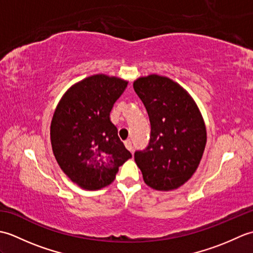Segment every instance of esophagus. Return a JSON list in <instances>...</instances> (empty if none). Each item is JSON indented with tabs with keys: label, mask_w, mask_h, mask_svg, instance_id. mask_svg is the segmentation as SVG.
Instances as JSON below:
<instances>
[{
	"label": "esophagus",
	"mask_w": 253,
	"mask_h": 253,
	"mask_svg": "<svg viewBox=\"0 0 253 253\" xmlns=\"http://www.w3.org/2000/svg\"><path fill=\"white\" fill-rule=\"evenodd\" d=\"M124 144H125V147H126L127 150H129L130 152H132V143H131L129 139H128V140H126V141H124Z\"/></svg>",
	"instance_id": "1"
}]
</instances>
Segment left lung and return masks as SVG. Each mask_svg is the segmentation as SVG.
I'll return each mask as SVG.
<instances>
[{
	"instance_id": "obj_1",
	"label": "left lung",
	"mask_w": 253,
	"mask_h": 253,
	"mask_svg": "<svg viewBox=\"0 0 253 253\" xmlns=\"http://www.w3.org/2000/svg\"><path fill=\"white\" fill-rule=\"evenodd\" d=\"M133 89L151 124L149 146L135 153L146 184L159 191L175 190L197 170L207 144V129L192 96L169 77H139Z\"/></svg>"
}]
</instances>
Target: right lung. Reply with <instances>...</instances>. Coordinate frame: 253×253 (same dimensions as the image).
<instances>
[{
	"label": "right lung",
	"mask_w": 253,
	"mask_h": 253,
	"mask_svg": "<svg viewBox=\"0 0 253 253\" xmlns=\"http://www.w3.org/2000/svg\"><path fill=\"white\" fill-rule=\"evenodd\" d=\"M127 80L96 74L73 84L58 102L50 136L57 164L75 184L99 190L112 184L131 158L110 120Z\"/></svg>",
	"instance_id": "add662e5"
}]
</instances>
